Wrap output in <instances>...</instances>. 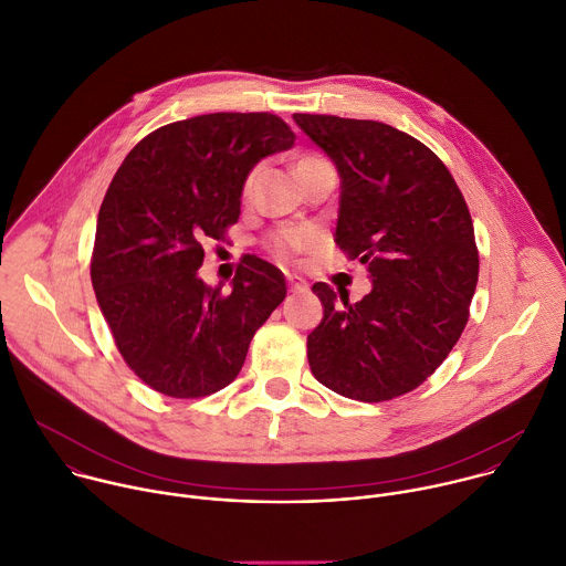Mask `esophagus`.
<instances>
[{"label":"esophagus","mask_w":566,"mask_h":566,"mask_svg":"<svg viewBox=\"0 0 566 566\" xmlns=\"http://www.w3.org/2000/svg\"><path fill=\"white\" fill-rule=\"evenodd\" d=\"M286 284H289V291L291 293H297V291H304L308 284H306V280L304 277H300V275H286Z\"/></svg>","instance_id":"obj_1"}]
</instances>
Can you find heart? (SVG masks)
Instances as JSON below:
<instances>
[{
    "mask_svg": "<svg viewBox=\"0 0 566 566\" xmlns=\"http://www.w3.org/2000/svg\"><path fill=\"white\" fill-rule=\"evenodd\" d=\"M313 158H319V156H302L297 160L300 164H306V160H313ZM255 177H258V170H253L247 181H244V197L251 195L253 190V184H255ZM315 247V234L311 230H304V228H289V230H280L275 232L271 239H269V249L280 258V260H291L295 258L297 253H304L308 249Z\"/></svg>",
    "mask_w": 566,
    "mask_h": 566,
    "instance_id": "1",
    "label": "heart"
}]
</instances>
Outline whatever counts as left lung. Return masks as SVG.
Returning <instances> with one entry per match:
<instances>
[{"mask_svg": "<svg viewBox=\"0 0 566 566\" xmlns=\"http://www.w3.org/2000/svg\"><path fill=\"white\" fill-rule=\"evenodd\" d=\"M340 175L336 244L367 264L360 302L315 282L325 317L306 338L313 376L380 402L417 389L448 358L479 277L474 228L443 160L378 120L293 114Z\"/></svg>", "mask_w": 566, "mask_h": 566, "instance_id": "left-lung-1", "label": "left lung"}]
</instances>
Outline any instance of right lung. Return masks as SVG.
Here are the masks:
<instances>
[{"label": "right lung", "mask_w": 566, "mask_h": 566, "mask_svg": "<svg viewBox=\"0 0 566 566\" xmlns=\"http://www.w3.org/2000/svg\"><path fill=\"white\" fill-rule=\"evenodd\" d=\"M269 112L164 125L125 156L98 212L92 284L127 367L172 398L232 382L255 332L286 297L280 269L249 258L232 291L199 277L203 241L239 219L249 172L293 147Z\"/></svg>", "instance_id": "add662e5"}]
</instances>
